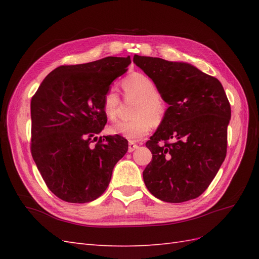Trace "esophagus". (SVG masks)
<instances>
[{
  "instance_id": "34e87169",
  "label": "esophagus",
  "mask_w": 259,
  "mask_h": 259,
  "mask_svg": "<svg viewBox=\"0 0 259 259\" xmlns=\"http://www.w3.org/2000/svg\"><path fill=\"white\" fill-rule=\"evenodd\" d=\"M138 147H139V146L137 145V144H135V142H131V141H130L129 145H128V151H129V152H133V151L136 150Z\"/></svg>"
}]
</instances>
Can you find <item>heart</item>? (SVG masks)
<instances>
[{"mask_svg":"<svg viewBox=\"0 0 259 259\" xmlns=\"http://www.w3.org/2000/svg\"><path fill=\"white\" fill-rule=\"evenodd\" d=\"M126 98L138 99L134 109L135 119L118 121L109 128V133L129 141H139L150 133L153 125L160 124L167 114V102L158 92L157 84L149 76L135 72L122 80ZM120 97L114 89H109L102 98V108L108 119L114 120L120 107Z\"/></svg>","mask_w":259,"mask_h":259,"instance_id":"b5f03b06","label":"heart"}]
</instances>
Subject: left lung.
Masks as SVG:
<instances>
[{"label": "left lung", "mask_w": 259, "mask_h": 259, "mask_svg": "<svg viewBox=\"0 0 259 259\" xmlns=\"http://www.w3.org/2000/svg\"><path fill=\"white\" fill-rule=\"evenodd\" d=\"M134 62L157 84L169 104L146 142L152 160L146 187L158 199L184 202L205 191L226 158L230 103L218 79L188 63L135 54Z\"/></svg>", "instance_id": "left-lung-1"}]
</instances>
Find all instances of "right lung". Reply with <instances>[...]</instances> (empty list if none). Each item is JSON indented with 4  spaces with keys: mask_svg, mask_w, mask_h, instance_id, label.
<instances>
[{
    "mask_svg": "<svg viewBox=\"0 0 259 259\" xmlns=\"http://www.w3.org/2000/svg\"><path fill=\"white\" fill-rule=\"evenodd\" d=\"M130 63V57H108L61 65L31 99L33 160L48 188L63 201L85 203L100 197L128 151L123 137L97 135L107 123L104 93Z\"/></svg>",
    "mask_w": 259,
    "mask_h": 259,
    "instance_id": "add662e5",
    "label": "right lung"
}]
</instances>
